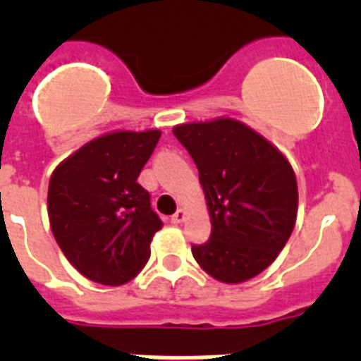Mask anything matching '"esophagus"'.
I'll use <instances>...</instances> for the list:
<instances>
[{"mask_svg": "<svg viewBox=\"0 0 361 361\" xmlns=\"http://www.w3.org/2000/svg\"><path fill=\"white\" fill-rule=\"evenodd\" d=\"M188 219V213H186V209L184 208H180V209H177V212L173 213V216H171V222H173V224H183L184 220Z\"/></svg>", "mask_w": 361, "mask_h": 361, "instance_id": "34e87169", "label": "esophagus"}]
</instances>
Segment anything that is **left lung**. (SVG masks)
Instances as JSON below:
<instances>
[{"instance_id":"1","label":"left lung","mask_w":361,"mask_h":361,"mask_svg":"<svg viewBox=\"0 0 361 361\" xmlns=\"http://www.w3.org/2000/svg\"><path fill=\"white\" fill-rule=\"evenodd\" d=\"M199 168L212 219L206 244L191 253L209 276L240 283L275 262L291 237L298 186L288 157L231 117L173 126Z\"/></svg>"}]
</instances>
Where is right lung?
Segmentation results:
<instances>
[{
	"instance_id": "1",
	"label": "right lung",
	"mask_w": 361,
	"mask_h": 361,
	"mask_svg": "<svg viewBox=\"0 0 361 361\" xmlns=\"http://www.w3.org/2000/svg\"><path fill=\"white\" fill-rule=\"evenodd\" d=\"M161 130H114L56 166L49 220L68 262L92 282L123 286L141 273L162 220L137 183Z\"/></svg>"
}]
</instances>
